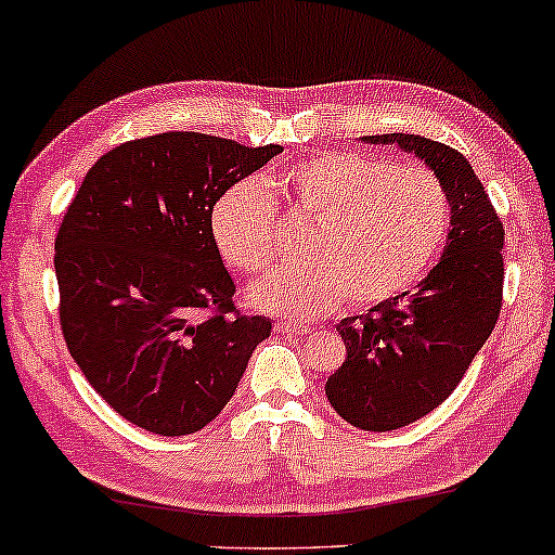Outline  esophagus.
<instances>
[{
	"label": "esophagus",
	"mask_w": 555,
	"mask_h": 555,
	"mask_svg": "<svg viewBox=\"0 0 555 555\" xmlns=\"http://www.w3.org/2000/svg\"><path fill=\"white\" fill-rule=\"evenodd\" d=\"M275 332L278 334H296V337L306 334L304 326H298V324H275Z\"/></svg>",
	"instance_id": "34e87169"
}]
</instances>
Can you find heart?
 I'll use <instances>...</instances> for the list:
<instances>
[{"label":"heart","mask_w":555,"mask_h":555,"mask_svg":"<svg viewBox=\"0 0 555 555\" xmlns=\"http://www.w3.org/2000/svg\"><path fill=\"white\" fill-rule=\"evenodd\" d=\"M278 208L311 223L304 259L257 280L249 300L291 319H319L345 298L371 309L403 296L435 267L453 221L448 190L427 167L326 152L218 195L210 234L225 264L246 275L272 264Z\"/></svg>","instance_id":"heart-1"}]
</instances>
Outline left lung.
Wrapping results in <instances>:
<instances>
[{"label":"left lung","mask_w":555,"mask_h":555,"mask_svg":"<svg viewBox=\"0 0 555 555\" xmlns=\"http://www.w3.org/2000/svg\"><path fill=\"white\" fill-rule=\"evenodd\" d=\"M365 141L399 143L427 162L453 214L442 259L414 291L337 324L347 360L326 380V399L352 427L391 433L435 412L494 332L504 225L474 167L453 146L414 133Z\"/></svg>","instance_id":"left-lung-1"}]
</instances>
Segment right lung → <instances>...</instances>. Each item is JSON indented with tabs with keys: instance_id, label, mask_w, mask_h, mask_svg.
<instances>
[{
	"instance_id": "add662e5",
	"label": "right lung",
	"mask_w": 555,
	"mask_h": 555,
	"mask_svg": "<svg viewBox=\"0 0 555 555\" xmlns=\"http://www.w3.org/2000/svg\"><path fill=\"white\" fill-rule=\"evenodd\" d=\"M280 152L195 131L146 135L100 156L68 203L53 255L61 332L89 386L135 427L203 429L270 337V319L234 306L210 210Z\"/></svg>"
}]
</instances>
